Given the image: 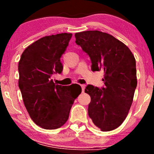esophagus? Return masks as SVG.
<instances>
[{
    "label": "esophagus",
    "mask_w": 154,
    "mask_h": 154,
    "mask_svg": "<svg viewBox=\"0 0 154 154\" xmlns=\"http://www.w3.org/2000/svg\"><path fill=\"white\" fill-rule=\"evenodd\" d=\"M81 87H82V92H84L85 85L84 84H82V85H81Z\"/></svg>",
    "instance_id": "1"
}]
</instances>
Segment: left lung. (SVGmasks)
Instances as JSON below:
<instances>
[{"mask_svg":"<svg viewBox=\"0 0 154 154\" xmlns=\"http://www.w3.org/2000/svg\"><path fill=\"white\" fill-rule=\"evenodd\" d=\"M75 36V43L90 56L92 71L105 73V88H85L91 97L88 115L102 131H111L123 123L132 105L137 85L136 60L129 48L109 34L88 30Z\"/></svg>","mask_w":154,"mask_h":154,"instance_id":"1","label":"left lung"}]
</instances>
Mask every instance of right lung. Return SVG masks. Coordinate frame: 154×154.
I'll use <instances>...</instances> for the list:
<instances>
[{"label": "right lung", "mask_w": 154, "mask_h": 154, "mask_svg": "<svg viewBox=\"0 0 154 154\" xmlns=\"http://www.w3.org/2000/svg\"><path fill=\"white\" fill-rule=\"evenodd\" d=\"M71 33L46 36L30 45L21 56L18 85L31 119L44 129L60 128L69 119L70 110L82 88L57 85L54 74L61 73L60 62L72 37Z\"/></svg>", "instance_id": "obj_1"}]
</instances>
